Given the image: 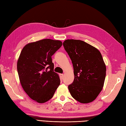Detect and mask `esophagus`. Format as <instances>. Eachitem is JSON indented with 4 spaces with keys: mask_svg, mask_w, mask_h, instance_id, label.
<instances>
[{
    "mask_svg": "<svg viewBox=\"0 0 126 126\" xmlns=\"http://www.w3.org/2000/svg\"><path fill=\"white\" fill-rule=\"evenodd\" d=\"M60 77H61V79L62 80H63L64 78V74H60Z\"/></svg>",
    "mask_w": 126,
    "mask_h": 126,
    "instance_id": "esophagus-1",
    "label": "esophagus"
}]
</instances>
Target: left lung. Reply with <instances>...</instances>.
<instances>
[{
    "mask_svg": "<svg viewBox=\"0 0 126 126\" xmlns=\"http://www.w3.org/2000/svg\"><path fill=\"white\" fill-rule=\"evenodd\" d=\"M74 68V80L68 86L72 96L88 104L97 97L104 86L106 68L100 52L83 41L66 40L63 43Z\"/></svg>",
    "mask_w": 126,
    "mask_h": 126,
    "instance_id": "1",
    "label": "left lung"
}]
</instances>
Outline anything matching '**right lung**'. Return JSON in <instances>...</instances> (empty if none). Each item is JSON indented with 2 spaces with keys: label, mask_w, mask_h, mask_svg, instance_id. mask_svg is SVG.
I'll return each mask as SVG.
<instances>
[{
  "label": "right lung",
  "mask_w": 126,
  "mask_h": 126,
  "mask_svg": "<svg viewBox=\"0 0 126 126\" xmlns=\"http://www.w3.org/2000/svg\"><path fill=\"white\" fill-rule=\"evenodd\" d=\"M62 45L59 40H41L25 45L20 54L17 69L20 83L29 96L38 103L51 99L60 84L51 57Z\"/></svg>",
  "instance_id": "right-lung-1"
}]
</instances>
